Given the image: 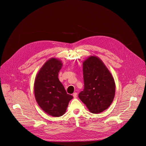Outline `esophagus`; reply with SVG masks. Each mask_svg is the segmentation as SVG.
<instances>
[{"mask_svg":"<svg viewBox=\"0 0 146 146\" xmlns=\"http://www.w3.org/2000/svg\"><path fill=\"white\" fill-rule=\"evenodd\" d=\"M73 96L74 97V98H76L77 96V92H74L73 94Z\"/></svg>","mask_w":146,"mask_h":146,"instance_id":"34e87169","label":"esophagus"}]
</instances>
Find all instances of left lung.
Returning <instances> with one entry per match:
<instances>
[{
  "instance_id": "1",
  "label": "left lung",
  "mask_w": 146,
  "mask_h": 146,
  "mask_svg": "<svg viewBox=\"0 0 146 146\" xmlns=\"http://www.w3.org/2000/svg\"><path fill=\"white\" fill-rule=\"evenodd\" d=\"M84 88L78 94L90 112L102 113L113 101L115 86L114 78L103 62L91 56L83 62Z\"/></svg>"
}]
</instances>
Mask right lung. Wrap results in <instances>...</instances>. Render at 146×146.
<instances>
[{
	"mask_svg": "<svg viewBox=\"0 0 146 146\" xmlns=\"http://www.w3.org/2000/svg\"><path fill=\"white\" fill-rule=\"evenodd\" d=\"M62 62L57 59L47 60L36 77L34 84L35 99L38 106L48 114L58 117L66 112L73 96L68 94L58 78Z\"/></svg>",
	"mask_w": 146,
	"mask_h": 146,
	"instance_id": "right-lung-1",
	"label": "right lung"
}]
</instances>
